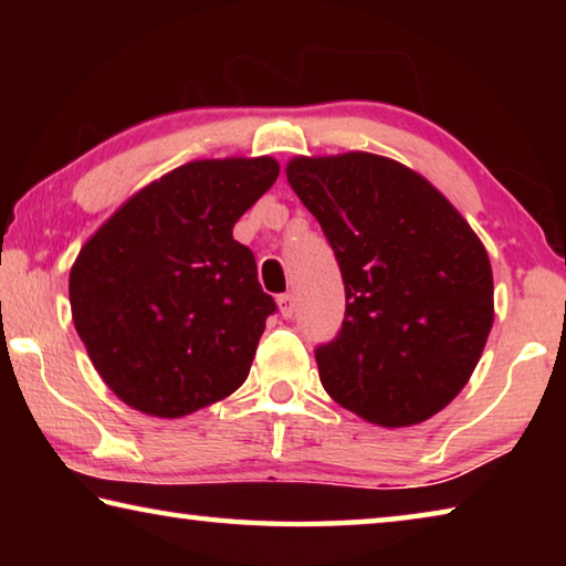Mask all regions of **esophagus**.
Wrapping results in <instances>:
<instances>
[{
  "mask_svg": "<svg viewBox=\"0 0 566 566\" xmlns=\"http://www.w3.org/2000/svg\"><path fill=\"white\" fill-rule=\"evenodd\" d=\"M276 304H280V312H282V317H284V319H290L292 314H294V310H296L294 294H290V292L280 294V300H276Z\"/></svg>",
  "mask_w": 566,
  "mask_h": 566,
  "instance_id": "34e87169",
  "label": "esophagus"
}]
</instances>
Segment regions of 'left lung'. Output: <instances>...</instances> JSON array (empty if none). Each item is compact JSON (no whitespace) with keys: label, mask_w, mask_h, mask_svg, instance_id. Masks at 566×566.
Listing matches in <instances>:
<instances>
[{"label":"left lung","mask_w":566,"mask_h":566,"mask_svg":"<svg viewBox=\"0 0 566 566\" xmlns=\"http://www.w3.org/2000/svg\"><path fill=\"white\" fill-rule=\"evenodd\" d=\"M296 197L337 256L347 310L317 344L322 387L381 427L444 409L472 377L494 322L486 249L417 171L367 151L296 157Z\"/></svg>","instance_id":"1"}]
</instances>
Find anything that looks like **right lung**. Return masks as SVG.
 <instances>
[{
    "label": "right lung",
    "instance_id": "right-lung-1",
    "mask_svg": "<svg viewBox=\"0 0 566 566\" xmlns=\"http://www.w3.org/2000/svg\"><path fill=\"white\" fill-rule=\"evenodd\" d=\"M276 175L270 157L189 161L82 247L70 274L74 327L129 407L177 419L242 387L276 304L232 227Z\"/></svg>",
    "mask_w": 566,
    "mask_h": 566
}]
</instances>
